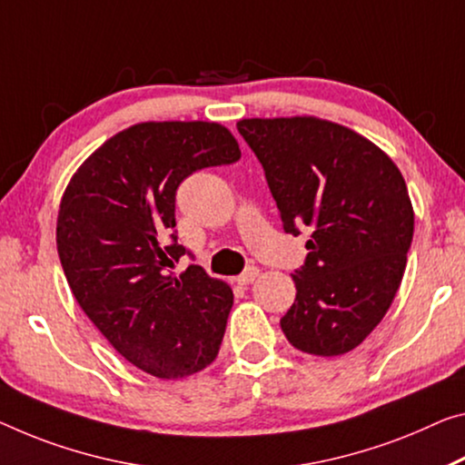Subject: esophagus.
<instances>
[{
    "label": "esophagus",
    "mask_w": 465,
    "mask_h": 465,
    "mask_svg": "<svg viewBox=\"0 0 465 465\" xmlns=\"http://www.w3.org/2000/svg\"><path fill=\"white\" fill-rule=\"evenodd\" d=\"M257 274H260V270H257L255 266H249V268L245 270V272L237 276V282H239V284H252V282L255 281V278H257Z\"/></svg>",
    "instance_id": "34e87169"
}]
</instances>
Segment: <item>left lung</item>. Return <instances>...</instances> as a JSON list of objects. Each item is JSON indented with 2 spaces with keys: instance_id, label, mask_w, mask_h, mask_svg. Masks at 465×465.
I'll list each match as a JSON object with an SVG mask.
<instances>
[{
  "instance_id": "obj_1",
  "label": "left lung",
  "mask_w": 465,
  "mask_h": 465,
  "mask_svg": "<svg viewBox=\"0 0 465 465\" xmlns=\"http://www.w3.org/2000/svg\"><path fill=\"white\" fill-rule=\"evenodd\" d=\"M237 128L263 166L282 228H307L295 303L281 318L299 351H351L395 299L413 239L401 173L381 147L313 116L247 118Z\"/></svg>"
}]
</instances>
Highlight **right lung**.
I'll list each match as a JSON object with an SVG mask.
<instances>
[{
	"mask_svg": "<svg viewBox=\"0 0 465 465\" xmlns=\"http://www.w3.org/2000/svg\"><path fill=\"white\" fill-rule=\"evenodd\" d=\"M241 158L218 123H141L91 153L64 191L55 241L73 295L116 351L158 378L216 360L232 307L226 282L174 263L176 189L202 168ZM171 234V245L165 234Z\"/></svg>",
	"mask_w": 465,
	"mask_h": 465,
	"instance_id": "1",
	"label": "right lung"
}]
</instances>
